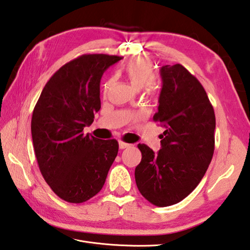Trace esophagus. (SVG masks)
<instances>
[{"label": "esophagus", "mask_w": 250, "mask_h": 250, "mask_svg": "<svg viewBox=\"0 0 250 250\" xmlns=\"http://www.w3.org/2000/svg\"><path fill=\"white\" fill-rule=\"evenodd\" d=\"M119 145H120V149H126V147H129V146H131V145H129V144H126V142L122 141V140H120Z\"/></svg>", "instance_id": "34e87169"}]
</instances>
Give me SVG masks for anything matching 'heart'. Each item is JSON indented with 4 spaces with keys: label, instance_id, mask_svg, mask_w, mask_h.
Wrapping results in <instances>:
<instances>
[{
    "label": "heart",
    "instance_id": "obj_1",
    "mask_svg": "<svg viewBox=\"0 0 250 250\" xmlns=\"http://www.w3.org/2000/svg\"><path fill=\"white\" fill-rule=\"evenodd\" d=\"M123 72L136 89L146 87L154 80L153 65L149 61L144 59H136L129 61L128 63L124 65ZM112 83H113V79L106 80L104 86V90H108L111 87ZM147 89H149V86H147Z\"/></svg>",
    "mask_w": 250,
    "mask_h": 250
}]
</instances>
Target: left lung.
<instances>
[{"mask_svg": "<svg viewBox=\"0 0 250 250\" xmlns=\"http://www.w3.org/2000/svg\"><path fill=\"white\" fill-rule=\"evenodd\" d=\"M159 111L153 121L165 127L161 150L139 144L142 159L135 169L136 185L151 204L166 207L195 189L215 151V111L194 75L183 65H163Z\"/></svg>", "mask_w": 250, "mask_h": 250, "instance_id": "obj_1", "label": "left lung"}]
</instances>
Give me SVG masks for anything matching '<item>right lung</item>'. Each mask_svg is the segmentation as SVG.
I'll list each match as a JSON object with an SVG mask.
<instances>
[{
	"mask_svg": "<svg viewBox=\"0 0 250 250\" xmlns=\"http://www.w3.org/2000/svg\"><path fill=\"white\" fill-rule=\"evenodd\" d=\"M122 59L85 54L53 74L34 106L31 134L45 181L61 200L80 204L98 193L119 152L115 139L84 135L100 110V80Z\"/></svg>",
	"mask_w": 250,
	"mask_h": 250,
	"instance_id": "obj_1",
	"label": "right lung"
}]
</instances>
